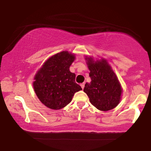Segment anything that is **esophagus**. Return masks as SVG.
<instances>
[{
    "label": "esophagus",
    "mask_w": 151,
    "mask_h": 151,
    "mask_svg": "<svg viewBox=\"0 0 151 151\" xmlns=\"http://www.w3.org/2000/svg\"><path fill=\"white\" fill-rule=\"evenodd\" d=\"M81 87L82 89H83L84 87H85V83H83L81 84Z\"/></svg>",
    "instance_id": "obj_1"
}]
</instances>
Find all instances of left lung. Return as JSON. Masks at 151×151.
<instances>
[{
  "instance_id": "8db88e82",
  "label": "left lung",
  "mask_w": 151,
  "mask_h": 151,
  "mask_svg": "<svg viewBox=\"0 0 151 151\" xmlns=\"http://www.w3.org/2000/svg\"><path fill=\"white\" fill-rule=\"evenodd\" d=\"M85 57L91 82L85 85L84 92L96 109L104 111L113 109L120 103L122 93L117 76L106 59Z\"/></svg>"
}]
</instances>
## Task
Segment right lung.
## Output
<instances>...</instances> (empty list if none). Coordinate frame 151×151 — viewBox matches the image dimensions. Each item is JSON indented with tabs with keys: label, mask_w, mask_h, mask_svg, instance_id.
I'll use <instances>...</instances> for the list:
<instances>
[{
	"label": "right lung",
	"mask_w": 151,
	"mask_h": 151,
	"mask_svg": "<svg viewBox=\"0 0 151 151\" xmlns=\"http://www.w3.org/2000/svg\"><path fill=\"white\" fill-rule=\"evenodd\" d=\"M75 55L67 50L49 57L34 76L33 86L42 103L51 109H61L70 103L74 94L82 90L75 82L70 66Z\"/></svg>",
	"instance_id": "1"
}]
</instances>
